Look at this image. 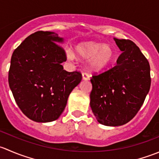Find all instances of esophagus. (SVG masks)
<instances>
[{"label": "esophagus", "instance_id": "obj_1", "mask_svg": "<svg viewBox=\"0 0 159 159\" xmlns=\"http://www.w3.org/2000/svg\"><path fill=\"white\" fill-rule=\"evenodd\" d=\"M82 78H83V80H84V81H88V80H89V78H90V75L88 73H86V72H83Z\"/></svg>", "mask_w": 159, "mask_h": 159}]
</instances>
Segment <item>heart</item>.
<instances>
[{
	"label": "heart",
	"instance_id": "heart-1",
	"mask_svg": "<svg viewBox=\"0 0 159 159\" xmlns=\"http://www.w3.org/2000/svg\"><path fill=\"white\" fill-rule=\"evenodd\" d=\"M75 53L81 58H90L88 66L93 71H100L105 69L113 61L114 51L112 48L102 43L93 41L81 43L75 47ZM67 57L69 59L75 58L71 51H68Z\"/></svg>",
	"mask_w": 159,
	"mask_h": 159
}]
</instances>
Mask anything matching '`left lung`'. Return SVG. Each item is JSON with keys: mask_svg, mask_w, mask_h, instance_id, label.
<instances>
[{"mask_svg": "<svg viewBox=\"0 0 159 159\" xmlns=\"http://www.w3.org/2000/svg\"><path fill=\"white\" fill-rule=\"evenodd\" d=\"M122 51L117 65L93 75L90 106L100 124L120 126L131 121L143 105L151 86L150 65L133 41L114 38Z\"/></svg>", "mask_w": 159, "mask_h": 159, "instance_id": "8db88e82", "label": "left lung"}]
</instances>
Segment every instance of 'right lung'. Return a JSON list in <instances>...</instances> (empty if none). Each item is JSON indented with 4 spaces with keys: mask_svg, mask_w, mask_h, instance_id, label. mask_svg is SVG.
Instances as JSON below:
<instances>
[{
    "mask_svg": "<svg viewBox=\"0 0 159 159\" xmlns=\"http://www.w3.org/2000/svg\"><path fill=\"white\" fill-rule=\"evenodd\" d=\"M64 39L52 31H37L13 52L8 82L16 103L32 121L57 120L66 107L68 96L82 79L78 71L68 72Z\"/></svg>",
    "mask_w": 159,
    "mask_h": 159,
    "instance_id": "right-lung-1",
    "label": "right lung"
}]
</instances>
